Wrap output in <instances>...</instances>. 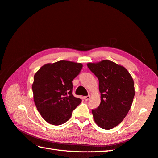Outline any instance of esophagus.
Segmentation results:
<instances>
[{
    "mask_svg": "<svg viewBox=\"0 0 158 158\" xmlns=\"http://www.w3.org/2000/svg\"><path fill=\"white\" fill-rule=\"evenodd\" d=\"M84 100H85V101H88V100H89V99L90 98V95L86 96V97H84Z\"/></svg>",
    "mask_w": 158,
    "mask_h": 158,
    "instance_id": "obj_1",
    "label": "esophagus"
}]
</instances>
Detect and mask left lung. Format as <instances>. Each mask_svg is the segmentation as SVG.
I'll list each match as a JSON object with an SVG mask.
<instances>
[{
	"label": "left lung",
	"mask_w": 158,
	"mask_h": 158,
	"mask_svg": "<svg viewBox=\"0 0 158 158\" xmlns=\"http://www.w3.org/2000/svg\"><path fill=\"white\" fill-rule=\"evenodd\" d=\"M87 66L97 77L101 104L92 109L94 120L100 127L111 129L127 114L135 96L134 82L123 66L110 60L88 63Z\"/></svg>",
	"instance_id": "left-lung-1"
}]
</instances>
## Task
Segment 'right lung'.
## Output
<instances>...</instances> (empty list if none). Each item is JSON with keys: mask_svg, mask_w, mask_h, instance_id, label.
I'll return each instance as SVG.
<instances>
[{"mask_svg": "<svg viewBox=\"0 0 158 158\" xmlns=\"http://www.w3.org/2000/svg\"><path fill=\"white\" fill-rule=\"evenodd\" d=\"M82 68L81 63L61 60L47 64L34 76L35 104L45 121L60 125L68 121L82 100L72 95V80Z\"/></svg>", "mask_w": 158, "mask_h": 158, "instance_id": "obj_1", "label": "right lung"}]
</instances>
